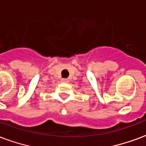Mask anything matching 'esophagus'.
Segmentation results:
<instances>
[{
    "label": "esophagus",
    "instance_id": "esophagus-1",
    "mask_svg": "<svg viewBox=\"0 0 146 146\" xmlns=\"http://www.w3.org/2000/svg\"><path fill=\"white\" fill-rule=\"evenodd\" d=\"M62 82H63V83H68L69 82V80H67V79H62Z\"/></svg>",
    "mask_w": 146,
    "mask_h": 146
}]
</instances>
